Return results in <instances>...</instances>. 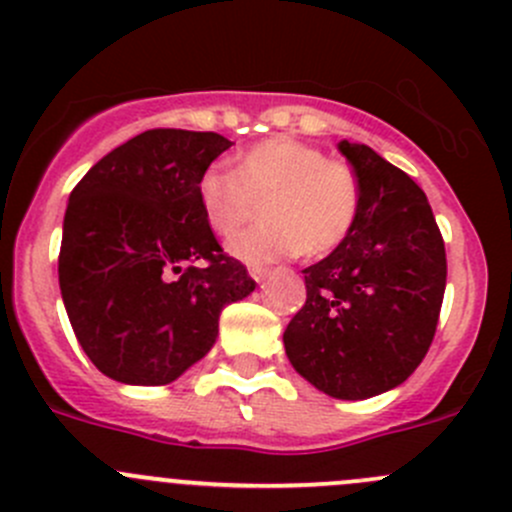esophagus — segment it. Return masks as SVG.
Returning <instances> with one entry per match:
<instances>
[{
    "instance_id": "obj_1",
    "label": "esophagus",
    "mask_w": 512,
    "mask_h": 512,
    "mask_svg": "<svg viewBox=\"0 0 512 512\" xmlns=\"http://www.w3.org/2000/svg\"><path fill=\"white\" fill-rule=\"evenodd\" d=\"M250 277L255 279V282H262V279L267 277V267H262V265H252V267H250Z\"/></svg>"
}]
</instances>
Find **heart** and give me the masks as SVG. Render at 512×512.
Wrapping results in <instances>:
<instances>
[{"mask_svg": "<svg viewBox=\"0 0 512 512\" xmlns=\"http://www.w3.org/2000/svg\"><path fill=\"white\" fill-rule=\"evenodd\" d=\"M196 198L203 220L220 238L235 235L262 201V223L228 242L247 262L297 255L324 257L338 250L360 215V181L346 161L328 159L319 147L294 137H270L198 176Z\"/></svg>", "mask_w": 512, "mask_h": 512, "instance_id": "b5f03b06", "label": "heart"}]
</instances>
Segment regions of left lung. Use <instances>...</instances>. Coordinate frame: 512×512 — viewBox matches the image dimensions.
<instances>
[{
	"instance_id": "1",
	"label": "left lung",
	"mask_w": 512,
	"mask_h": 512,
	"mask_svg": "<svg viewBox=\"0 0 512 512\" xmlns=\"http://www.w3.org/2000/svg\"><path fill=\"white\" fill-rule=\"evenodd\" d=\"M360 181L358 223L306 267V301L284 331L294 370L338 400L405 383L434 341L446 250L427 196L365 144H338Z\"/></svg>"
}]
</instances>
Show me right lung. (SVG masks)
<instances>
[{
    "label": "right lung",
    "mask_w": 512,
    "mask_h": 512,
    "mask_svg": "<svg viewBox=\"0 0 512 512\" xmlns=\"http://www.w3.org/2000/svg\"><path fill=\"white\" fill-rule=\"evenodd\" d=\"M230 144L215 132L147 129L71 191L58 282L75 338L107 378L176 380L211 351L225 304L255 289L196 198L198 176Z\"/></svg>",
    "instance_id": "right-lung-1"
}]
</instances>
